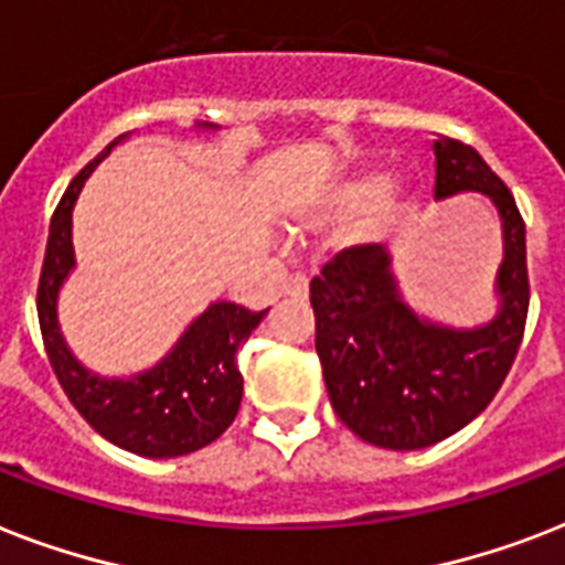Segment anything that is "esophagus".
Masks as SVG:
<instances>
[{"instance_id": "34e87169", "label": "esophagus", "mask_w": 565, "mask_h": 565, "mask_svg": "<svg viewBox=\"0 0 565 565\" xmlns=\"http://www.w3.org/2000/svg\"><path fill=\"white\" fill-rule=\"evenodd\" d=\"M284 296H308V278L305 275H290L284 281Z\"/></svg>"}]
</instances>
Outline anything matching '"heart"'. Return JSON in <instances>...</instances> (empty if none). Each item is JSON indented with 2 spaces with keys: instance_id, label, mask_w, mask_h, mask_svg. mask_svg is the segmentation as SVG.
<instances>
[{
  "instance_id": "b5f03b06",
  "label": "heart",
  "mask_w": 565,
  "mask_h": 565,
  "mask_svg": "<svg viewBox=\"0 0 565 565\" xmlns=\"http://www.w3.org/2000/svg\"><path fill=\"white\" fill-rule=\"evenodd\" d=\"M386 193V181L381 175H370V179H361V181H352V184H345L340 193L331 199L326 211L319 213H308L305 222H322V220H331V216H352V213H361L372 204H377L384 199Z\"/></svg>"
}]
</instances>
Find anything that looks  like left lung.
<instances>
[{"label": "left lung", "mask_w": 565, "mask_h": 565, "mask_svg": "<svg viewBox=\"0 0 565 565\" xmlns=\"http://www.w3.org/2000/svg\"><path fill=\"white\" fill-rule=\"evenodd\" d=\"M434 158V199L481 193L499 211L495 317L455 328L416 313L398 290L393 255L377 243L343 248L310 281L331 407L352 434L393 451L434 446L492 402L516 361L531 301L516 199L472 146L437 137Z\"/></svg>", "instance_id": "obj_1"}]
</instances>
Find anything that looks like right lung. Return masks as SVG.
<instances>
[{
	"instance_id": "obj_1",
	"label": "right lung",
	"mask_w": 565,
	"mask_h": 565,
	"mask_svg": "<svg viewBox=\"0 0 565 565\" xmlns=\"http://www.w3.org/2000/svg\"><path fill=\"white\" fill-rule=\"evenodd\" d=\"M199 128L211 131L216 126L204 122ZM126 137L105 146L57 202L38 287L40 331L57 381L93 430L131 455L181 457L211 446L237 416L243 398L237 352L266 310L252 313L231 301H213L161 361L128 377L96 375L75 358L57 322V296L75 269L73 207L84 181Z\"/></svg>"
}]
</instances>
